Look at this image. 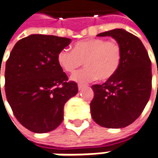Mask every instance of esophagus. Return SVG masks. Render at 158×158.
Returning a JSON list of instances; mask_svg holds the SVG:
<instances>
[{
	"label": "esophagus",
	"instance_id": "1",
	"mask_svg": "<svg viewBox=\"0 0 158 158\" xmlns=\"http://www.w3.org/2000/svg\"><path fill=\"white\" fill-rule=\"evenodd\" d=\"M84 88H85V86H84V85H80V84H79V86H78V88H79V91H80V90H82Z\"/></svg>",
	"mask_w": 158,
	"mask_h": 158
}]
</instances>
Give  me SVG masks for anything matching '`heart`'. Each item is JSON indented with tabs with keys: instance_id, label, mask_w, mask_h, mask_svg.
Returning <instances> with one entry per match:
<instances>
[{
	"instance_id": "obj_1",
	"label": "heart",
	"mask_w": 158,
	"mask_h": 158,
	"mask_svg": "<svg viewBox=\"0 0 158 158\" xmlns=\"http://www.w3.org/2000/svg\"><path fill=\"white\" fill-rule=\"evenodd\" d=\"M58 63L67 73H73L84 62L86 68L72 75L71 80L86 84L97 78L106 80L118 70L122 60V50L118 43L102 38L76 43L72 51L63 49L59 52Z\"/></svg>"
}]
</instances>
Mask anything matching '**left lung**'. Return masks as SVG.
<instances>
[{
	"label": "left lung",
	"instance_id": "obj_1",
	"mask_svg": "<svg viewBox=\"0 0 158 158\" xmlns=\"http://www.w3.org/2000/svg\"><path fill=\"white\" fill-rule=\"evenodd\" d=\"M114 38L122 50L116 73L102 85H93V120L102 127L124 128L136 121L148 104L152 88L151 61L142 42L122 28L100 33ZM158 73V71H157Z\"/></svg>",
	"mask_w": 158,
	"mask_h": 158
}]
</instances>
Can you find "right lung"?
Here are the masks:
<instances>
[{
    "instance_id": "1",
    "label": "right lung",
    "mask_w": 158,
    "mask_h": 158,
    "mask_svg": "<svg viewBox=\"0 0 158 158\" xmlns=\"http://www.w3.org/2000/svg\"><path fill=\"white\" fill-rule=\"evenodd\" d=\"M71 39L30 35L14 45L5 67V93L17 120L35 133L53 131L63 120L65 103L78 93L58 63ZM1 73V72H0Z\"/></svg>"
}]
</instances>
